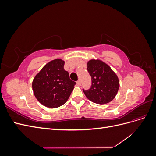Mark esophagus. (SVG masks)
Here are the masks:
<instances>
[{
    "label": "esophagus",
    "instance_id": "esophagus-1",
    "mask_svg": "<svg viewBox=\"0 0 156 156\" xmlns=\"http://www.w3.org/2000/svg\"><path fill=\"white\" fill-rule=\"evenodd\" d=\"M77 85H79V86L81 85V81H80V79H78V81H77Z\"/></svg>",
    "mask_w": 156,
    "mask_h": 156
}]
</instances>
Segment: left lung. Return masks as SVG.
I'll list each match as a JSON object with an SVG mask.
<instances>
[{
  "label": "left lung",
  "mask_w": 156,
  "mask_h": 156,
  "mask_svg": "<svg viewBox=\"0 0 156 156\" xmlns=\"http://www.w3.org/2000/svg\"><path fill=\"white\" fill-rule=\"evenodd\" d=\"M87 70L91 76L92 85L83 89L87 98L98 104H106L114 99L119 89V80L110 66L100 60H90Z\"/></svg>",
  "instance_id": "left-lung-1"
}]
</instances>
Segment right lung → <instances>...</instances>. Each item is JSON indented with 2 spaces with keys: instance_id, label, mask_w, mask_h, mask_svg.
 <instances>
[{
  "instance_id": "right-lung-1",
  "label": "right lung",
  "mask_w": 156,
  "mask_h": 156,
  "mask_svg": "<svg viewBox=\"0 0 156 156\" xmlns=\"http://www.w3.org/2000/svg\"><path fill=\"white\" fill-rule=\"evenodd\" d=\"M64 61L55 59L47 64L32 81L36 99L49 108L58 107L67 101L76 83L64 69Z\"/></svg>"
}]
</instances>
